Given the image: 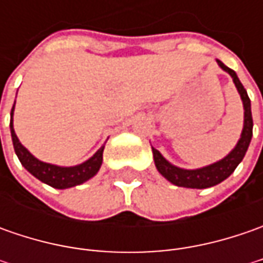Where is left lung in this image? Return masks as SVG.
I'll return each mask as SVG.
<instances>
[{
  "label": "left lung",
  "instance_id": "obj_1",
  "mask_svg": "<svg viewBox=\"0 0 263 263\" xmlns=\"http://www.w3.org/2000/svg\"><path fill=\"white\" fill-rule=\"evenodd\" d=\"M218 66L221 67L224 71H227L230 76L233 77V82L237 87L240 98L243 101V108H245V124H243V132L241 136L238 139L236 147L228 154L227 157L222 158L221 161L214 162L211 165H206L203 168H196V170H184V168H178L173 164H170L165 158L159 154L155 147H152L154 152V161L157 170L165 177L170 183L176 184L178 187H187V189H206L212 187L215 184H219L221 181H224L226 178L231 176L234 173V170L241 162V159L245 158L248 147L252 140L253 135V120H252V109H250V99H249L248 92L243 87L241 82L238 80L237 74L234 70L228 68L224 63H221L217 60Z\"/></svg>",
  "mask_w": 263,
  "mask_h": 263
}]
</instances>
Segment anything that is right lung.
Masks as SVG:
<instances>
[{"mask_svg": "<svg viewBox=\"0 0 263 263\" xmlns=\"http://www.w3.org/2000/svg\"><path fill=\"white\" fill-rule=\"evenodd\" d=\"M13 111H14V106L11 108L10 130H11V139H13L15 155L22 162V165L37 180H41L42 183L54 187V189H68V187H74L85 183L99 171V168L102 165V154H104L105 146L101 147L93 157L89 158L83 164H79L74 167H58L54 164L39 161L17 139L14 127H13Z\"/></svg>", "mask_w": 263, "mask_h": 263, "instance_id": "obj_1", "label": "right lung"}]
</instances>
